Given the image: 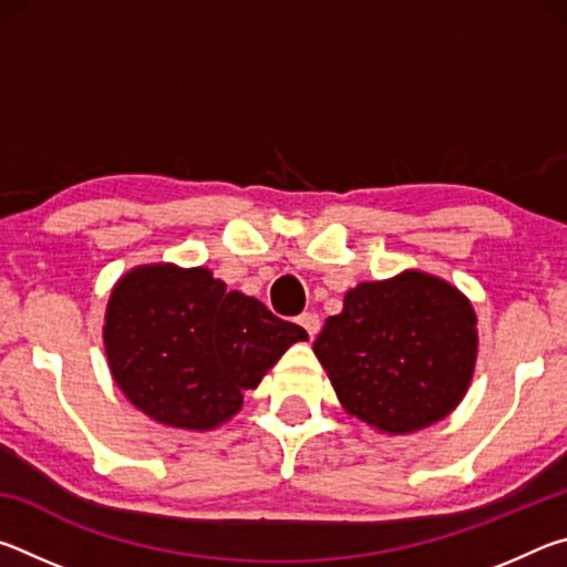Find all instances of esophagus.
I'll list each match as a JSON object with an SVG mask.
<instances>
[{
	"instance_id": "34e87169",
	"label": "esophagus",
	"mask_w": 567,
	"mask_h": 567,
	"mask_svg": "<svg viewBox=\"0 0 567 567\" xmlns=\"http://www.w3.org/2000/svg\"><path fill=\"white\" fill-rule=\"evenodd\" d=\"M297 324H300V328H305V332L310 334V338H315V334L320 332V318L315 312L297 315Z\"/></svg>"
}]
</instances>
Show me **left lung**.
I'll use <instances>...</instances> for the list:
<instances>
[{"mask_svg":"<svg viewBox=\"0 0 567 567\" xmlns=\"http://www.w3.org/2000/svg\"><path fill=\"white\" fill-rule=\"evenodd\" d=\"M312 350L350 415L412 433L463 400L477 354L475 312L453 285L410 270L344 295Z\"/></svg>","mask_w":567,"mask_h":567,"instance_id":"8db88e82","label":"left lung"}]
</instances>
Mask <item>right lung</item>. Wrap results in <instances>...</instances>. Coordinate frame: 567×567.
Returning <instances> with one entry per match:
<instances>
[{"label":"right lung","mask_w":567,"mask_h":567,"mask_svg":"<svg viewBox=\"0 0 567 567\" xmlns=\"http://www.w3.org/2000/svg\"><path fill=\"white\" fill-rule=\"evenodd\" d=\"M104 324L112 378L152 420L209 430L243 408L300 324L275 318L243 292H227L205 267H137L114 287Z\"/></svg>","instance_id":"add662e5"}]
</instances>
